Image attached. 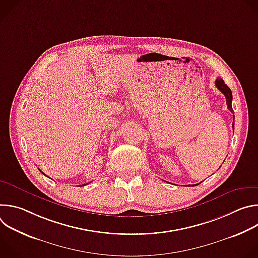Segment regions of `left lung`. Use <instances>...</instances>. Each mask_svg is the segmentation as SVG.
Listing matches in <instances>:
<instances>
[{
  "instance_id": "8db88e82",
  "label": "left lung",
  "mask_w": 258,
  "mask_h": 258,
  "mask_svg": "<svg viewBox=\"0 0 258 258\" xmlns=\"http://www.w3.org/2000/svg\"><path fill=\"white\" fill-rule=\"evenodd\" d=\"M215 86H216V88H217L220 92H222V93L225 95V97H226V99H227V106H228V109L233 113V112H234V110H233V108H232L233 95H232L231 89L225 84L224 80L220 79V78H217V79H216V81H215ZM233 118L235 119V115L233 116ZM232 126H233V128H234V122H233ZM197 185H199V183H197ZM189 186H190V185H189ZM194 186H196V185H194Z\"/></svg>"
}]
</instances>
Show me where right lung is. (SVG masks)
Here are the masks:
<instances>
[{
	"instance_id": "1",
	"label": "right lung",
	"mask_w": 258,
	"mask_h": 258,
	"mask_svg": "<svg viewBox=\"0 0 258 258\" xmlns=\"http://www.w3.org/2000/svg\"><path fill=\"white\" fill-rule=\"evenodd\" d=\"M43 174H45V173H44V172H43ZM45 175H46V174H45ZM87 185H88V183H87ZM81 186H82V185H81Z\"/></svg>"
}]
</instances>
